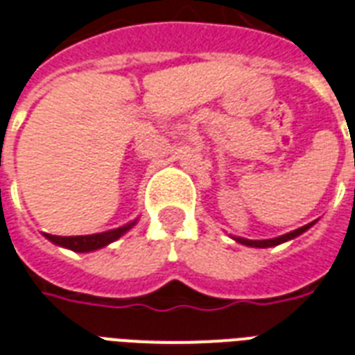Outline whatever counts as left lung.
Masks as SVG:
<instances>
[{
    "label": "left lung",
    "mask_w": 355,
    "mask_h": 355,
    "mask_svg": "<svg viewBox=\"0 0 355 355\" xmlns=\"http://www.w3.org/2000/svg\"><path fill=\"white\" fill-rule=\"evenodd\" d=\"M314 224V222H312ZM312 224H306L303 227H299L295 231H290V233H286L282 237H277V239H265V241H248V239H243V237H237L235 241L241 244H246V246H256V248H269V246H277L280 243H286V241H290V239H295L297 235H301L303 231H306L311 227Z\"/></svg>",
    "instance_id": "left-lung-1"
}]
</instances>
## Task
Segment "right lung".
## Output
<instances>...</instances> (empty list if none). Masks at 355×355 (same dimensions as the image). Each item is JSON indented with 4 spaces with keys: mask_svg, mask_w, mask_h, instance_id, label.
Segmentation results:
<instances>
[{
    "mask_svg": "<svg viewBox=\"0 0 355 355\" xmlns=\"http://www.w3.org/2000/svg\"><path fill=\"white\" fill-rule=\"evenodd\" d=\"M137 222V220H135ZM135 222H131L128 225H122V227H116V230L105 231V233H96V235H78V237H58V235H49L44 233V237L52 241L54 244H60V246H65L73 252H92L97 250V248H103L112 241H116L118 237H122L125 231L131 230Z\"/></svg>",
    "mask_w": 355,
    "mask_h": 355,
    "instance_id": "obj_1",
    "label": "right lung"
}]
</instances>
